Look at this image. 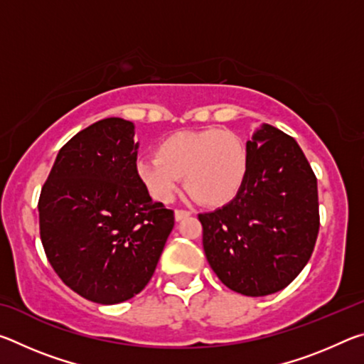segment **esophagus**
<instances>
[{
  "instance_id": "34e87169",
  "label": "esophagus",
  "mask_w": 364,
  "mask_h": 364,
  "mask_svg": "<svg viewBox=\"0 0 364 364\" xmlns=\"http://www.w3.org/2000/svg\"><path fill=\"white\" fill-rule=\"evenodd\" d=\"M189 215H191V212H188V210H175V220L181 221L184 218H188Z\"/></svg>"
}]
</instances>
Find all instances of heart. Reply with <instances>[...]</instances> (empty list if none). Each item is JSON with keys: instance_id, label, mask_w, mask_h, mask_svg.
<instances>
[{"instance_id": "heart-1", "label": "heart", "mask_w": 364, "mask_h": 364, "mask_svg": "<svg viewBox=\"0 0 364 364\" xmlns=\"http://www.w3.org/2000/svg\"><path fill=\"white\" fill-rule=\"evenodd\" d=\"M247 171L249 152L242 138L220 128L171 133L159 141L156 157L134 162V175L152 199H173L184 176L188 193L207 207L230 204Z\"/></svg>"}]
</instances>
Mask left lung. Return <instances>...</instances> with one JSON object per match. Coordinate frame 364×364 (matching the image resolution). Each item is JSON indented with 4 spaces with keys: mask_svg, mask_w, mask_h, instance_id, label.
Here are the masks:
<instances>
[{
    "mask_svg": "<svg viewBox=\"0 0 364 364\" xmlns=\"http://www.w3.org/2000/svg\"><path fill=\"white\" fill-rule=\"evenodd\" d=\"M249 171L230 204L200 213L210 268L231 291L263 297L297 278L319 230L316 176L297 141L262 123L247 141Z\"/></svg>",
    "mask_w": 364,
    "mask_h": 364,
    "instance_id": "left-lung-1",
    "label": "left lung"
}]
</instances>
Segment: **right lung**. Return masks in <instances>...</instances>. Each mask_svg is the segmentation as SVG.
<instances>
[{
	"label": "right lung",
	"mask_w": 364,
	"mask_h": 364,
	"mask_svg": "<svg viewBox=\"0 0 364 364\" xmlns=\"http://www.w3.org/2000/svg\"><path fill=\"white\" fill-rule=\"evenodd\" d=\"M132 122L109 117L59 151L38 200L53 269L86 300L114 305L147 286L175 225L134 175Z\"/></svg>",
	"instance_id": "right-lung-1"
}]
</instances>
